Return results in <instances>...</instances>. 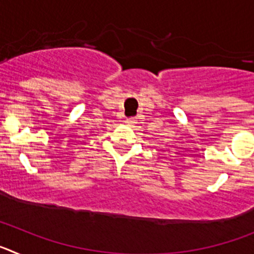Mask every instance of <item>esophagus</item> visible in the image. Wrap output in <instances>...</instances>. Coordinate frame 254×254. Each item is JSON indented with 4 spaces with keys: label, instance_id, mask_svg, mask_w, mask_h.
Masks as SVG:
<instances>
[{
    "label": "esophagus",
    "instance_id": "1",
    "mask_svg": "<svg viewBox=\"0 0 254 254\" xmlns=\"http://www.w3.org/2000/svg\"><path fill=\"white\" fill-rule=\"evenodd\" d=\"M126 123L128 126H132L136 123V120H134V118H126Z\"/></svg>",
    "mask_w": 254,
    "mask_h": 254
}]
</instances>
